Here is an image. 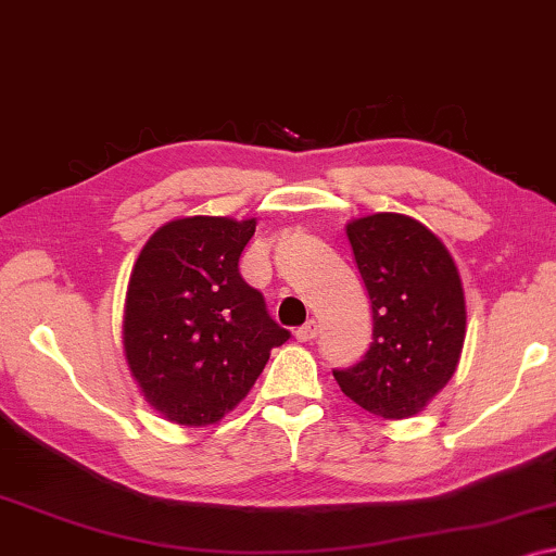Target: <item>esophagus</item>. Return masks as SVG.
Segmentation results:
<instances>
[{
    "label": "esophagus",
    "instance_id": "1",
    "mask_svg": "<svg viewBox=\"0 0 556 556\" xmlns=\"http://www.w3.org/2000/svg\"><path fill=\"white\" fill-rule=\"evenodd\" d=\"M317 334H319V325L314 319H309L304 327H300V329L294 331V337L300 339V342H312V339L317 337Z\"/></svg>",
    "mask_w": 556,
    "mask_h": 556
}]
</instances>
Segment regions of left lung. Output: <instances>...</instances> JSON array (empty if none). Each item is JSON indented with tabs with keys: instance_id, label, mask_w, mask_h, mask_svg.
I'll list each match as a JSON object with an SVG mask.
<instances>
[{
	"instance_id": "8db88e82",
	"label": "left lung",
	"mask_w": 556,
	"mask_h": 556,
	"mask_svg": "<svg viewBox=\"0 0 556 556\" xmlns=\"http://www.w3.org/2000/svg\"><path fill=\"white\" fill-rule=\"evenodd\" d=\"M346 237L375 325L367 354L334 379L377 417H412L457 369L467 329L459 271L432 231L404 214L354 219Z\"/></svg>"
}]
</instances>
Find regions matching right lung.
<instances>
[{"mask_svg": "<svg viewBox=\"0 0 556 556\" xmlns=\"http://www.w3.org/2000/svg\"><path fill=\"white\" fill-rule=\"evenodd\" d=\"M254 229V219H174L131 269L124 352L147 402L177 425L219 421L292 337L239 275Z\"/></svg>", "mask_w": 556, "mask_h": 556, "instance_id": "obj_1", "label": "right lung"}]
</instances>
